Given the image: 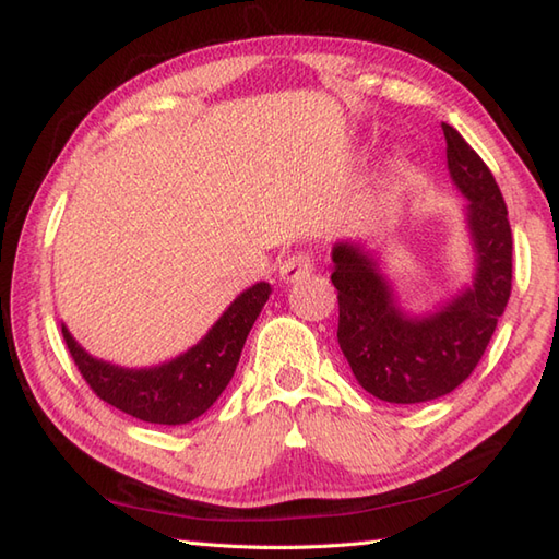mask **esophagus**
Masks as SVG:
<instances>
[{"instance_id": "esophagus-1", "label": "esophagus", "mask_w": 559, "mask_h": 559, "mask_svg": "<svg viewBox=\"0 0 559 559\" xmlns=\"http://www.w3.org/2000/svg\"><path fill=\"white\" fill-rule=\"evenodd\" d=\"M312 271H314V259L305 252H295L283 261L278 273H281V281L295 283V281H302L305 276H310Z\"/></svg>"}]
</instances>
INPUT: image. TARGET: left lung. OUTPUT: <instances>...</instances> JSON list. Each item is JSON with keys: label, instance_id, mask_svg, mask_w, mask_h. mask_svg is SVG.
<instances>
[{"label": "left lung", "instance_id": "1", "mask_svg": "<svg viewBox=\"0 0 559 559\" xmlns=\"http://www.w3.org/2000/svg\"><path fill=\"white\" fill-rule=\"evenodd\" d=\"M451 182L473 249V281L427 314L401 307L374 249L336 242L338 346L365 391L389 403H425L454 391L476 370L512 293V228L500 187L454 127L442 122Z\"/></svg>", "mask_w": 559, "mask_h": 559}]
</instances>
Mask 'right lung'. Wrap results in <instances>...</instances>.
<instances>
[{
	"label": "right lung",
	"mask_w": 559,
	"mask_h": 559,
	"mask_svg": "<svg viewBox=\"0 0 559 559\" xmlns=\"http://www.w3.org/2000/svg\"><path fill=\"white\" fill-rule=\"evenodd\" d=\"M269 295V283H254L237 295L197 346L153 367L98 360L79 346L64 324L62 334L79 372L105 403L144 423L187 425L204 415L230 384L247 334Z\"/></svg>",
	"instance_id": "right-lung-1"
}]
</instances>
